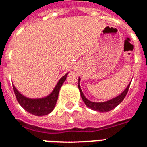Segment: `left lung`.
<instances>
[{"label": "left lung", "instance_id": "obj_1", "mask_svg": "<svg viewBox=\"0 0 147 147\" xmlns=\"http://www.w3.org/2000/svg\"><path fill=\"white\" fill-rule=\"evenodd\" d=\"M80 80H81V79H80V78H79V85H78V87H79V90H80V95H81V98L83 99V102L85 103V105H86L88 108L91 109L93 110L101 112V113L109 112V111L112 110V109L115 108V107H117L119 104H120V103L122 102V101L124 99L125 96L127 95V93L128 91L130 84H131V83H130L126 87V89L124 90L123 92L121 93L120 94H119L118 96H117V97L113 98L110 99V100H108V101H106V102H94L88 100V99L85 97V95L83 94V91H82V90H81V86H80Z\"/></svg>", "mask_w": 147, "mask_h": 147}]
</instances>
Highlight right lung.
<instances>
[{
  "mask_svg": "<svg viewBox=\"0 0 147 147\" xmlns=\"http://www.w3.org/2000/svg\"><path fill=\"white\" fill-rule=\"evenodd\" d=\"M67 74L68 73L65 74L64 76L61 77L49 95L39 98H27L24 94H22L13 85V90L19 104L27 112L30 113V114H33L34 116L43 117L49 114L55 108L58 98L59 91L67 78Z\"/></svg>",
  "mask_w": 147,
  "mask_h": 147,
  "instance_id": "obj_1",
  "label": "right lung"
}]
</instances>
